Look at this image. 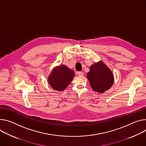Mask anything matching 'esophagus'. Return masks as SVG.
<instances>
[{"label": "esophagus", "mask_w": 146, "mask_h": 146, "mask_svg": "<svg viewBox=\"0 0 146 146\" xmlns=\"http://www.w3.org/2000/svg\"><path fill=\"white\" fill-rule=\"evenodd\" d=\"M77 74L78 76H83L84 75V73L82 72H77Z\"/></svg>", "instance_id": "1"}]
</instances>
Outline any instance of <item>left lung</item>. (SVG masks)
Segmentation results:
<instances>
[{
	"instance_id": "obj_1",
	"label": "left lung",
	"mask_w": 146,
	"mask_h": 146,
	"mask_svg": "<svg viewBox=\"0 0 146 146\" xmlns=\"http://www.w3.org/2000/svg\"><path fill=\"white\" fill-rule=\"evenodd\" d=\"M87 77L93 90L100 93L110 88L114 78L110 69L102 62L91 66Z\"/></svg>"
}]
</instances>
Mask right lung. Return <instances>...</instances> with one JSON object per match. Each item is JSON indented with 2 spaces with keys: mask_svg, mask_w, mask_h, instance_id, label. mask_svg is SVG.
Masks as SVG:
<instances>
[{
  "mask_svg": "<svg viewBox=\"0 0 146 146\" xmlns=\"http://www.w3.org/2000/svg\"><path fill=\"white\" fill-rule=\"evenodd\" d=\"M74 76L72 70L61 64L53 70L49 77V84L56 91H63L72 81Z\"/></svg>",
  "mask_w": 146,
  "mask_h": 146,
  "instance_id": "obj_1",
  "label": "right lung"
}]
</instances>
